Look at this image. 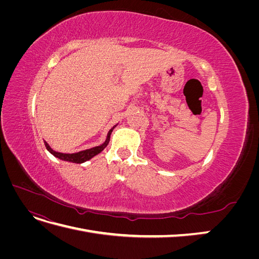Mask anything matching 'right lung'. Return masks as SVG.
<instances>
[{"instance_id":"1","label":"right lung","mask_w":259,"mask_h":259,"mask_svg":"<svg viewBox=\"0 0 259 259\" xmlns=\"http://www.w3.org/2000/svg\"><path fill=\"white\" fill-rule=\"evenodd\" d=\"M114 127H115V126H114ZM114 127H113V128H114ZM113 128H111L110 131H109L106 142H105L103 145L97 146V147H94V148H92V149H88V150L76 152V153H61V152L54 151L53 149L49 146L48 143L44 142V144H45L46 149H48V150H49L54 156H56V158H58V159H60V160H64V161L72 162V163H79V164H80V163L89 161L90 159L93 158V156H95L96 154L100 153L101 151L104 150V149L107 147V145L109 144V140H110V135H111V133H112Z\"/></svg>"}]
</instances>
